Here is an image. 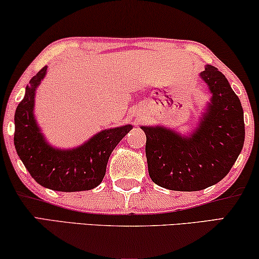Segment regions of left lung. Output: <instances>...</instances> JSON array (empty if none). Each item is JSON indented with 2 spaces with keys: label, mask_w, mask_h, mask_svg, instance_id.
<instances>
[{
  "label": "left lung",
  "mask_w": 259,
  "mask_h": 259,
  "mask_svg": "<svg viewBox=\"0 0 259 259\" xmlns=\"http://www.w3.org/2000/svg\"><path fill=\"white\" fill-rule=\"evenodd\" d=\"M199 76L211 98L191 136L162 125L140 127L146 134L148 175L164 189L192 192L214 185L243 148V107L228 79L211 65Z\"/></svg>",
  "instance_id": "8db88e82"
}]
</instances>
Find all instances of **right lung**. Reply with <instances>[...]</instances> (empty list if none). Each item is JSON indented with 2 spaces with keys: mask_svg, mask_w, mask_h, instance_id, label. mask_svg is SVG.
<instances>
[{
  "mask_svg": "<svg viewBox=\"0 0 259 259\" xmlns=\"http://www.w3.org/2000/svg\"><path fill=\"white\" fill-rule=\"evenodd\" d=\"M46 74L47 66L31 77L24 98L16 108L14 145L17 154L41 186L60 192L94 189L104 179L113 150L133 126L100 131L77 147H54L41 132L34 114L35 93Z\"/></svg>",
  "mask_w": 259,
  "mask_h": 259,
  "instance_id": "obj_1",
  "label": "right lung"
}]
</instances>
